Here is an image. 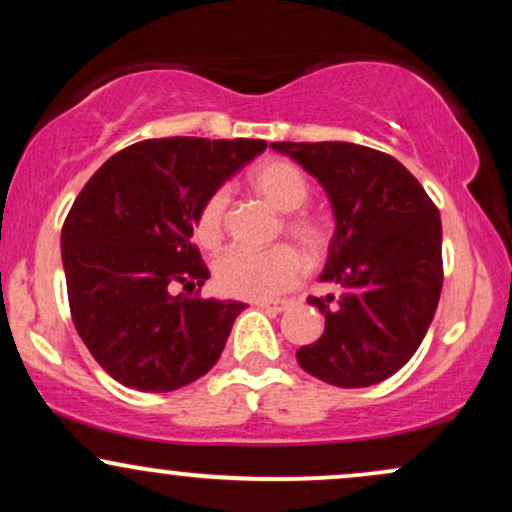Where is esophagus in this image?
<instances>
[{"mask_svg":"<svg viewBox=\"0 0 512 512\" xmlns=\"http://www.w3.org/2000/svg\"><path fill=\"white\" fill-rule=\"evenodd\" d=\"M257 308L262 310H269V313H284V310H289V301H255Z\"/></svg>","mask_w":512,"mask_h":512,"instance_id":"obj_1","label":"esophagus"}]
</instances>
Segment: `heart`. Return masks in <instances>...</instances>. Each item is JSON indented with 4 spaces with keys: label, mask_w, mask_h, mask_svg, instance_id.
Masks as SVG:
<instances>
[{
    "label": "heart",
    "mask_w": 512,
    "mask_h": 512,
    "mask_svg": "<svg viewBox=\"0 0 512 512\" xmlns=\"http://www.w3.org/2000/svg\"><path fill=\"white\" fill-rule=\"evenodd\" d=\"M248 185L276 211L301 209L310 195L305 175L293 163L272 158L262 161L248 175ZM226 192L216 190L204 199L195 219V238L204 250H216L223 240L226 221ZM284 231L313 257H322L332 243V228L322 216L291 214L284 219ZM305 262L291 245H274L269 250L233 248L214 262V281L221 293L248 301H267L286 293L303 279Z\"/></svg>",
    "instance_id": "obj_1"
}]
</instances>
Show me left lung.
I'll use <instances>...</instances> for the list:
<instances>
[{"label":"left lung","mask_w":512,"mask_h":512,"mask_svg":"<svg viewBox=\"0 0 512 512\" xmlns=\"http://www.w3.org/2000/svg\"><path fill=\"white\" fill-rule=\"evenodd\" d=\"M317 178L337 228L320 281L339 293L310 296L325 332L296 351L315 378L337 387L378 385L424 342L443 289L438 207L397 158L349 142H274Z\"/></svg>","instance_id":"left-lung-1"}]
</instances>
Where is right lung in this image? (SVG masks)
I'll return each mask as SVG.
<instances>
[{"label":"right lung","mask_w":512,"mask_h":512,"mask_svg":"<svg viewBox=\"0 0 512 512\" xmlns=\"http://www.w3.org/2000/svg\"><path fill=\"white\" fill-rule=\"evenodd\" d=\"M264 149L262 139H146L110 156L74 199L62 226L69 310L117 383L170 392L219 361L245 305L170 286L209 279L192 243L197 211Z\"/></svg>","instance_id":"obj_1"}]
</instances>
